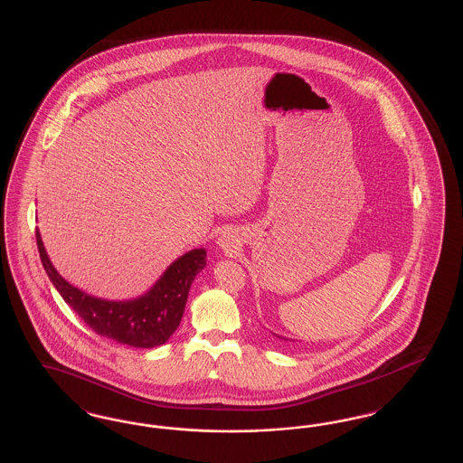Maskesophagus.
<instances>
[{
  "mask_svg": "<svg viewBox=\"0 0 463 463\" xmlns=\"http://www.w3.org/2000/svg\"><path fill=\"white\" fill-rule=\"evenodd\" d=\"M219 246L222 248L225 253H236L240 250V238L234 231H225L222 236L219 238Z\"/></svg>",
  "mask_w": 463,
  "mask_h": 463,
  "instance_id": "34e87169",
  "label": "esophagus"
}]
</instances>
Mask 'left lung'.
Returning a JSON list of instances; mask_svg holds the SVG:
<instances>
[{
  "instance_id": "1",
  "label": "left lung",
  "mask_w": 463,
  "mask_h": 463,
  "mask_svg": "<svg viewBox=\"0 0 463 463\" xmlns=\"http://www.w3.org/2000/svg\"><path fill=\"white\" fill-rule=\"evenodd\" d=\"M275 336H279V338H280V340H286V342H288V338H286V336H280V335H275ZM290 342H294V340H290Z\"/></svg>"
}]
</instances>
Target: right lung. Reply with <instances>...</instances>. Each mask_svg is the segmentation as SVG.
<instances>
[{
    "label": "right lung",
    "instance_id": "add662e5",
    "mask_svg": "<svg viewBox=\"0 0 463 463\" xmlns=\"http://www.w3.org/2000/svg\"><path fill=\"white\" fill-rule=\"evenodd\" d=\"M35 241L52 286L85 325L100 336L140 349L162 345L175 334L183 318L192 282L207 265V251L203 248L192 250L171 263L144 296L133 301H108L68 284L52 267L39 231H35Z\"/></svg>",
    "mask_w": 463,
    "mask_h": 463
}]
</instances>
